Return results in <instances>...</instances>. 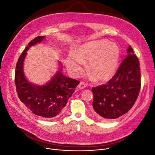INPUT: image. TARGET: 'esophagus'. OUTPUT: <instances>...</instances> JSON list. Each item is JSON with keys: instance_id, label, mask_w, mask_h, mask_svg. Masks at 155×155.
I'll list each match as a JSON object with an SVG mask.
<instances>
[{"instance_id": "34e87169", "label": "esophagus", "mask_w": 155, "mask_h": 155, "mask_svg": "<svg viewBox=\"0 0 155 155\" xmlns=\"http://www.w3.org/2000/svg\"><path fill=\"white\" fill-rule=\"evenodd\" d=\"M87 87V84L85 83V82H81L79 85H78V88L79 89H83V88H85V87Z\"/></svg>"}]
</instances>
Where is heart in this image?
<instances>
[{
  "mask_svg": "<svg viewBox=\"0 0 155 155\" xmlns=\"http://www.w3.org/2000/svg\"><path fill=\"white\" fill-rule=\"evenodd\" d=\"M120 50L118 45L107 40L86 43L78 47L74 54L65 60L67 67L73 75H80L84 70V62L89 61L88 70L97 81L110 80L117 71Z\"/></svg>",
  "mask_w": 155,
  "mask_h": 155,
  "instance_id": "b5f03b06",
  "label": "heart"
}]
</instances>
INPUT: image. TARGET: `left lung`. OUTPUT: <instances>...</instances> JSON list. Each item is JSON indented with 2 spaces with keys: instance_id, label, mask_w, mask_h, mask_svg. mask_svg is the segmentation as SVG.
Wrapping results in <instances>:
<instances>
[{
  "instance_id": "8db88e82",
  "label": "left lung",
  "mask_w": 155,
  "mask_h": 155,
  "mask_svg": "<svg viewBox=\"0 0 155 155\" xmlns=\"http://www.w3.org/2000/svg\"><path fill=\"white\" fill-rule=\"evenodd\" d=\"M117 72L107 84L93 87L92 112L101 120L119 117L134 104L141 88L140 61L131 46Z\"/></svg>"
}]
</instances>
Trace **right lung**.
Returning <instances> with one entry per match:
<instances>
[{
    "label": "right lung",
    "mask_w": 155,
    "mask_h": 155,
    "mask_svg": "<svg viewBox=\"0 0 155 155\" xmlns=\"http://www.w3.org/2000/svg\"><path fill=\"white\" fill-rule=\"evenodd\" d=\"M45 38L43 36L35 38L21 53L15 67V84L19 99L32 113L42 117L52 118L61 112L79 81L63 75L60 62L61 68L45 85H36L27 80L23 71L27 51Z\"/></svg>",
    "instance_id": "add662e5"
}]
</instances>
